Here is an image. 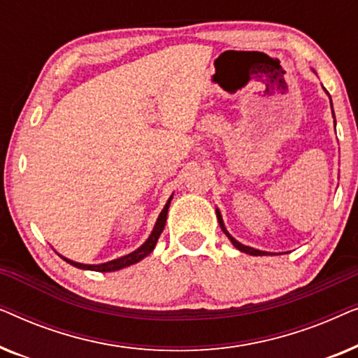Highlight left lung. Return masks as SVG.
Returning <instances> with one entry per match:
<instances>
[{"label": "left lung", "mask_w": 358, "mask_h": 358, "mask_svg": "<svg viewBox=\"0 0 358 358\" xmlns=\"http://www.w3.org/2000/svg\"><path fill=\"white\" fill-rule=\"evenodd\" d=\"M332 106V104H331ZM332 115H334V112H332ZM336 122V120H334ZM336 125V124H334ZM217 218H218V223H220V227H222V229H223V233L227 234L228 236V239L229 241L233 243V246L236 248V249H239V251L241 252H246V254H251V256H267V252L266 251H259V249H254V248H249V246H244V244H241L239 241H236V239H234L231 234H229L228 231H227V228H224V223H223V218H222V213H220V210H217Z\"/></svg>", "instance_id": "1"}]
</instances>
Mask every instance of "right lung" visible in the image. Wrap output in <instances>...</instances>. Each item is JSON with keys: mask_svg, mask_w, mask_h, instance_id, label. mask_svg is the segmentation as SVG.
Listing matches in <instances>:
<instances>
[{"mask_svg": "<svg viewBox=\"0 0 358 358\" xmlns=\"http://www.w3.org/2000/svg\"><path fill=\"white\" fill-rule=\"evenodd\" d=\"M171 200H173V195H171L168 202H166L163 212L159 213L158 220H156V224H155L153 231H151V234H150V238L146 239V241L141 244V246L136 249V251L127 254V256H124V257L114 259V261H109V262H104V264H96V266H94V264L91 266V264H80V262L70 261V259L62 256L63 261H66L68 264H71V266H75L78 268H85V271H96V272H114V271H120V268H124V267H129V266H131V264L140 262L141 259H145L151 251H153L156 243H158L159 234L163 233L164 224H166V218H168V210H169Z\"/></svg>", "mask_w": 358, "mask_h": 358, "instance_id": "add662e5", "label": "right lung"}]
</instances>
